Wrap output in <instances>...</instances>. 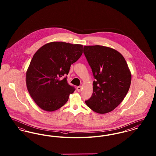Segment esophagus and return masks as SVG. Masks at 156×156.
Returning a JSON list of instances; mask_svg holds the SVG:
<instances>
[{
    "label": "esophagus",
    "instance_id": "1",
    "mask_svg": "<svg viewBox=\"0 0 156 156\" xmlns=\"http://www.w3.org/2000/svg\"><path fill=\"white\" fill-rule=\"evenodd\" d=\"M81 86H79V87H77V91H78V92H80V91H81Z\"/></svg>",
    "mask_w": 156,
    "mask_h": 156
}]
</instances>
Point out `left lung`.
<instances>
[{
    "mask_svg": "<svg viewBox=\"0 0 156 156\" xmlns=\"http://www.w3.org/2000/svg\"><path fill=\"white\" fill-rule=\"evenodd\" d=\"M83 53L95 79L92 95L85 104L100 114L112 111L130 88L132 75L126 60L117 50L102 45L84 46Z\"/></svg>",
    "mask_w": 156,
    "mask_h": 156,
    "instance_id": "left-lung-1",
    "label": "left lung"
}]
</instances>
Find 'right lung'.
I'll list each match as a JSON object with an SVG mask.
<instances>
[{"label": "right lung", "instance_id": "right-lung-1", "mask_svg": "<svg viewBox=\"0 0 156 156\" xmlns=\"http://www.w3.org/2000/svg\"><path fill=\"white\" fill-rule=\"evenodd\" d=\"M83 45L62 41L47 43L34 54L26 74L30 96L45 111H56L64 106L74 92L67 83L71 65L80 58Z\"/></svg>", "mask_w": 156, "mask_h": 156}]
</instances>
